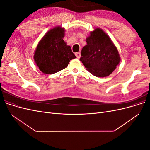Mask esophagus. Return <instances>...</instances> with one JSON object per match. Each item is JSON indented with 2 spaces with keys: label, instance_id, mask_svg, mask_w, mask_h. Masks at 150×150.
I'll list each match as a JSON object with an SVG mask.
<instances>
[{
  "label": "esophagus",
  "instance_id": "esophagus-1",
  "mask_svg": "<svg viewBox=\"0 0 150 150\" xmlns=\"http://www.w3.org/2000/svg\"><path fill=\"white\" fill-rule=\"evenodd\" d=\"M75 55H76V57H77V58L79 59V58L81 57V53H80L79 52H76V53L75 54Z\"/></svg>",
  "mask_w": 150,
  "mask_h": 150
}]
</instances>
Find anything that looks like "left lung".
<instances>
[{
    "label": "left lung",
    "instance_id": "obj_1",
    "mask_svg": "<svg viewBox=\"0 0 150 150\" xmlns=\"http://www.w3.org/2000/svg\"><path fill=\"white\" fill-rule=\"evenodd\" d=\"M86 42L80 58L86 70L100 78L110 75L119 64L121 58L109 35L101 29L96 28L91 32Z\"/></svg>",
    "mask_w": 150,
    "mask_h": 150
}]
</instances>
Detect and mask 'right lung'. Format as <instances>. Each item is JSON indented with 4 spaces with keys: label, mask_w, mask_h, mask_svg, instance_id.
<instances>
[{
    "label": "right lung",
    "mask_w": 150,
    "mask_h": 150,
    "mask_svg": "<svg viewBox=\"0 0 150 150\" xmlns=\"http://www.w3.org/2000/svg\"><path fill=\"white\" fill-rule=\"evenodd\" d=\"M65 29L61 26L50 29L40 40L34 51V59L44 74H52L65 69L76 57L63 40Z\"/></svg>",
    "instance_id": "1"
}]
</instances>
